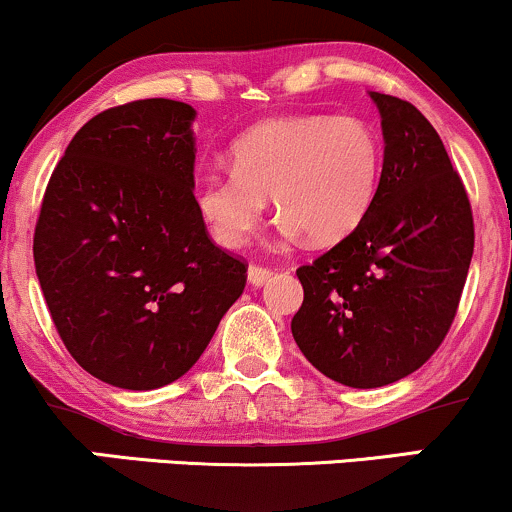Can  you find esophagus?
I'll return each instance as SVG.
<instances>
[{
    "label": "esophagus",
    "instance_id": "obj_1",
    "mask_svg": "<svg viewBox=\"0 0 512 512\" xmlns=\"http://www.w3.org/2000/svg\"><path fill=\"white\" fill-rule=\"evenodd\" d=\"M272 276H274L272 269L260 267V264H250V269H248V281H250L252 286H262V284H267V281L272 279Z\"/></svg>",
    "mask_w": 512,
    "mask_h": 512
}]
</instances>
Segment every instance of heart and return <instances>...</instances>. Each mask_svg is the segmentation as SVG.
<instances>
[{
    "label": "heart",
    "instance_id": "1",
    "mask_svg": "<svg viewBox=\"0 0 512 512\" xmlns=\"http://www.w3.org/2000/svg\"><path fill=\"white\" fill-rule=\"evenodd\" d=\"M383 149L356 117L301 115L267 120L231 146V170H207L195 204L223 248L248 243L272 199L281 231L337 243L366 219L378 192Z\"/></svg>",
    "mask_w": 512,
    "mask_h": 512
}]
</instances>
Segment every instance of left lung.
I'll return each instance as SVG.
<instances>
[{
	"mask_svg": "<svg viewBox=\"0 0 512 512\" xmlns=\"http://www.w3.org/2000/svg\"><path fill=\"white\" fill-rule=\"evenodd\" d=\"M383 117V173L366 219L298 267V349L337 383L407 378L443 344L467 281L474 219L438 132L414 105L370 91Z\"/></svg>",
	"mask_w": 512,
	"mask_h": 512,
	"instance_id": "obj_1",
	"label": "left lung"
}]
</instances>
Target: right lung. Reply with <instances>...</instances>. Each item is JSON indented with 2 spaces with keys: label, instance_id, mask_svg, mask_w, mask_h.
I'll return each mask as SVG.
<instances>
[{
  "label": "right lung",
  "instance_id": "right-lung-1",
  "mask_svg": "<svg viewBox=\"0 0 512 512\" xmlns=\"http://www.w3.org/2000/svg\"><path fill=\"white\" fill-rule=\"evenodd\" d=\"M195 115L146 98L91 117L35 223V274L64 346L122 390L185 375L248 279L197 211Z\"/></svg>",
  "mask_w": 512,
  "mask_h": 512
}]
</instances>
